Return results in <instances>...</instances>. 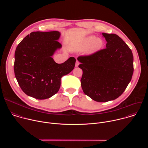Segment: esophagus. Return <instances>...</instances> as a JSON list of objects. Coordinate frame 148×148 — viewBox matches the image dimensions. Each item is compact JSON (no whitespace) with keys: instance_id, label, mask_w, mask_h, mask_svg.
Segmentation results:
<instances>
[{"instance_id":"obj_1","label":"esophagus","mask_w":148,"mask_h":148,"mask_svg":"<svg viewBox=\"0 0 148 148\" xmlns=\"http://www.w3.org/2000/svg\"><path fill=\"white\" fill-rule=\"evenodd\" d=\"M79 64V61H76V63H75V67H77L78 66Z\"/></svg>"}]
</instances>
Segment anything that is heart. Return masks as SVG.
<instances>
[{
    "instance_id": "b5f03b06",
    "label": "heart",
    "mask_w": 148,
    "mask_h": 148,
    "mask_svg": "<svg viewBox=\"0 0 148 148\" xmlns=\"http://www.w3.org/2000/svg\"><path fill=\"white\" fill-rule=\"evenodd\" d=\"M103 45V41L101 38H96V37L92 36L87 37L76 48V50L83 51L87 49L88 53H94L100 50Z\"/></svg>"
}]
</instances>
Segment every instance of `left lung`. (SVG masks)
Instances as JSON below:
<instances>
[{
  "label": "left lung",
  "instance_id": "left-lung-1",
  "mask_svg": "<svg viewBox=\"0 0 148 148\" xmlns=\"http://www.w3.org/2000/svg\"><path fill=\"white\" fill-rule=\"evenodd\" d=\"M102 34L107 42L106 48L77 59L82 70L83 92L95 101L104 102L118 98L128 86L134 73V56L118 35Z\"/></svg>",
  "mask_w": 148,
  "mask_h": 148
}]
</instances>
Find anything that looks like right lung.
Masks as SVG:
<instances>
[{
	"instance_id": "add662e5",
	"label": "right lung",
	"mask_w": 148,
	"mask_h": 148,
	"mask_svg": "<svg viewBox=\"0 0 148 148\" xmlns=\"http://www.w3.org/2000/svg\"><path fill=\"white\" fill-rule=\"evenodd\" d=\"M60 36L57 31L34 32L17 46L14 75L26 95L37 99L50 98L58 91L61 77L74 69V57H70L62 64H57L51 57L55 51L61 47L57 41Z\"/></svg>"
}]
</instances>
